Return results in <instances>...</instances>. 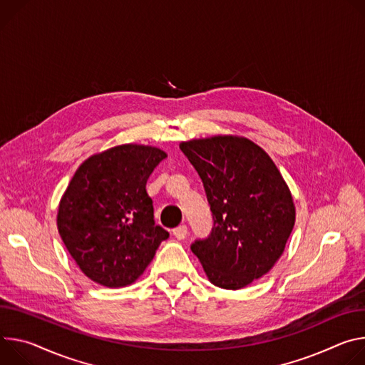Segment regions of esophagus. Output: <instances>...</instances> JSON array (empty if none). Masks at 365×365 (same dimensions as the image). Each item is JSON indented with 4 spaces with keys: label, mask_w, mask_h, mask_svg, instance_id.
Returning <instances> with one entry per match:
<instances>
[{
    "label": "esophagus",
    "mask_w": 365,
    "mask_h": 365,
    "mask_svg": "<svg viewBox=\"0 0 365 365\" xmlns=\"http://www.w3.org/2000/svg\"><path fill=\"white\" fill-rule=\"evenodd\" d=\"M187 233H188V229H187L185 225H181V226H178V227H175V229L173 230V235H174L178 240L185 239V237H187Z\"/></svg>",
    "instance_id": "esophagus-1"
}]
</instances>
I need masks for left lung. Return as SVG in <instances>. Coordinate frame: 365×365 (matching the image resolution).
<instances>
[{"instance_id":"obj_1","label":"left lung","mask_w":365,"mask_h":365,"mask_svg":"<svg viewBox=\"0 0 365 365\" xmlns=\"http://www.w3.org/2000/svg\"><path fill=\"white\" fill-rule=\"evenodd\" d=\"M180 149L203 181L213 226L192 254L215 286L245 287L267 274L286 248L296 220L292 192L272 159L245 138L215 136Z\"/></svg>"}]
</instances>
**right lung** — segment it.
<instances>
[{"label":"right lung","mask_w":365,"mask_h":365,"mask_svg":"<svg viewBox=\"0 0 365 365\" xmlns=\"http://www.w3.org/2000/svg\"><path fill=\"white\" fill-rule=\"evenodd\" d=\"M167 153L121 145L88 158L58 210L63 244L88 278L110 289L139 278L170 233L155 225L146 182Z\"/></svg>","instance_id":"right-lung-1"}]
</instances>
